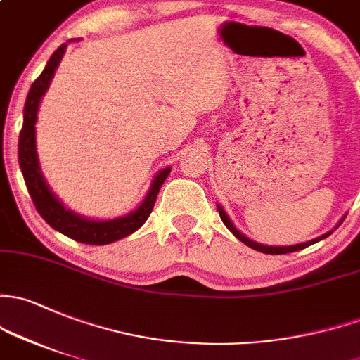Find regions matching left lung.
Masks as SVG:
<instances>
[{
    "label": "left lung",
    "mask_w": 360,
    "mask_h": 360,
    "mask_svg": "<svg viewBox=\"0 0 360 360\" xmlns=\"http://www.w3.org/2000/svg\"><path fill=\"white\" fill-rule=\"evenodd\" d=\"M217 210H219V215H221L222 222H224V224H226V228H228V229L231 231V233H233L234 236L238 238V240H240V241H243V243L247 245V247L253 248V250H257V252L269 253V255H281V253H291V252H298V250H304L305 247H309V245H312V243H317V241H321V240H323V238L330 236V234H331V231H330V233L323 234V236L316 238V240L305 241V243L291 245V247H267V245H260V243H257V241H252V240H250V238L245 236V234H241L240 231H238L236 228H234V224H233V222H231V219L228 217V214H226V212H224V209H222V207H219V205H217ZM342 221H343V219H342ZM342 221H340V222H342Z\"/></svg>",
    "instance_id": "left-lung-1"
}]
</instances>
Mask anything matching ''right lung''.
Returning a JSON list of instances; mask_svg holds the SVG:
<instances>
[{
  "mask_svg": "<svg viewBox=\"0 0 360 360\" xmlns=\"http://www.w3.org/2000/svg\"><path fill=\"white\" fill-rule=\"evenodd\" d=\"M67 44H62L51 58L48 60L46 67L41 72L39 77L30 86L27 100L24 107V126H22L20 138H18V164H20L22 174H24L25 186H27L30 198L41 217L51 226L53 229L60 231L65 236L79 243L86 245H108L117 240L129 236L131 233L138 231L150 217L153 210L155 200H157L158 191L162 184L167 179L170 167L162 169L151 181V186L146 193L141 205L131 214L122 215L117 219H108V221H94V219L82 217L70 209H67L62 202L50 190V186L44 181L43 172L39 169V160H37L36 151V120L37 110H39L41 98L48 91L53 75H55L56 67L62 62V56L65 53Z\"/></svg>",
  "mask_w": 360,
  "mask_h": 360,
  "instance_id": "right-lung-1",
  "label": "right lung"
}]
</instances>
